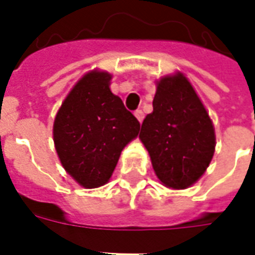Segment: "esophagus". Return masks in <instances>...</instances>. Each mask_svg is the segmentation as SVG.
Segmentation results:
<instances>
[{
    "instance_id": "1",
    "label": "esophagus",
    "mask_w": 255,
    "mask_h": 255,
    "mask_svg": "<svg viewBox=\"0 0 255 255\" xmlns=\"http://www.w3.org/2000/svg\"><path fill=\"white\" fill-rule=\"evenodd\" d=\"M133 115H135V117H136V120H138L139 123L143 122V117H144L143 112H142V111H136V112H135V113H133Z\"/></svg>"
}]
</instances>
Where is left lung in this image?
<instances>
[{
	"instance_id": "1",
	"label": "left lung",
	"mask_w": 255,
	"mask_h": 255,
	"mask_svg": "<svg viewBox=\"0 0 255 255\" xmlns=\"http://www.w3.org/2000/svg\"><path fill=\"white\" fill-rule=\"evenodd\" d=\"M155 86L153 112L142 123L139 139L161 184L184 190L201 179L213 158V122L184 73L165 75Z\"/></svg>"
}]
</instances>
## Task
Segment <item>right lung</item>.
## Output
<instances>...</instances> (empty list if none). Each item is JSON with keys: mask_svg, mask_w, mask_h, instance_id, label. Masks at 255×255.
Returning a JSON list of instances; mask_svg holds the SVG:
<instances>
[{"mask_svg": "<svg viewBox=\"0 0 255 255\" xmlns=\"http://www.w3.org/2000/svg\"><path fill=\"white\" fill-rule=\"evenodd\" d=\"M112 75L93 69L79 79L58 109L53 140L68 175L84 188L109 182L123 149L140 124L111 91Z\"/></svg>", "mask_w": 255, "mask_h": 255, "instance_id": "add662e5", "label": "right lung"}]
</instances>
